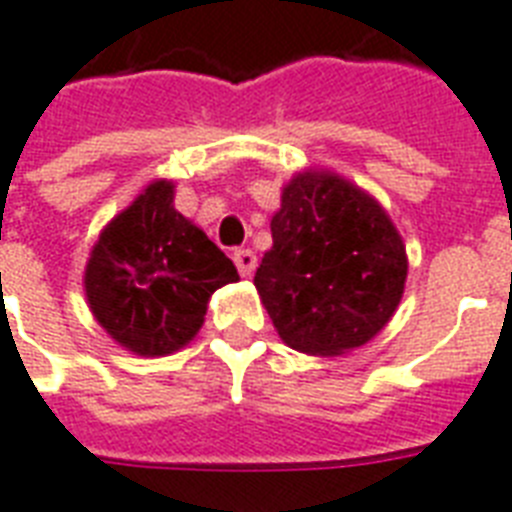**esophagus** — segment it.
Returning <instances> with one entry per match:
<instances>
[{
	"instance_id": "esophagus-1",
	"label": "esophagus",
	"mask_w": 512,
	"mask_h": 512,
	"mask_svg": "<svg viewBox=\"0 0 512 512\" xmlns=\"http://www.w3.org/2000/svg\"><path fill=\"white\" fill-rule=\"evenodd\" d=\"M233 263H236L241 276H252L257 268V257L252 249H233Z\"/></svg>"
}]
</instances>
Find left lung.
<instances>
[{
    "label": "left lung",
    "instance_id": "1",
    "mask_svg": "<svg viewBox=\"0 0 512 512\" xmlns=\"http://www.w3.org/2000/svg\"><path fill=\"white\" fill-rule=\"evenodd\" d=\"M271 233L255 287L289 348L340 356L388 324L404 295L406 249L369 193L329 172H300Z\"/></svg>",
    "mask_w": 512,
    "mask_h": 512
}]
</instances>
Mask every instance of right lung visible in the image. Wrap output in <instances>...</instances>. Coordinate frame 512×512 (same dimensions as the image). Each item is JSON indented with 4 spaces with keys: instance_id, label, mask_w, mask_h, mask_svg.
Segmentation results:
<instances>
[{
    "instance_id": "right-lung-1",
    "label": "right lung",
    "mask_w": 512,
    "mask_h": 512,
    "mask_svg": "<svg viewBox=\"0 0 512 512\" xmlns=\"http://www.w3.org/2000/svg\"><path fill=\"white\" fill-rule=\"evenodd\" d=\"M239 281L236 265L172 207L156 180L106 225L84 271L95 319L138 356L183 348L204 324L209 297Z\"/></svg>"
}]
</instances>
